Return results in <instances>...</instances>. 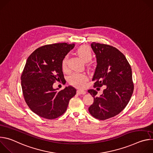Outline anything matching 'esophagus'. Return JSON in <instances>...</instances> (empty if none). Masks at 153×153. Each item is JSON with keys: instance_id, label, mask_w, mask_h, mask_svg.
<instances>
[{"instance_id": "1", "label": "esophagus", "mask_w": 153, "mask_h": 153, "mask_svg": "<svg viewBox=\"0 0 153 153\" xmlns=\"http://www.w3.org/2000/svg\"><path fill=\"white\" fill-rule=\"evenodd\" d=\"M77 94L80 95V94H86V91H83V90H77Z\"/></svg>"}]
</instances>
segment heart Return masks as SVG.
I'll list each match as a JSON object with an SVG mask.
<instances>
[{
    "label": "heart",
    "mask_w": 153,
    "mask_h": 153,
    "mask_svg": "<svg viewBox=\"0 0 153 153\" xmlns=\"http://www.w3.org/2000/svg\"><path fill=\"white\" fill-rule=\"evenodd\" d=\"M77 55L85 62H88L92 58V53L90 48L86 45H82L78 48L76 51ZM68 56H65L62 62L63 69H65L67 67ZM87 80V77L84 74H74L70 77L71 83L79 88H81L85 85Z\"/></svg>",
    "instance_id": "1"
}]
</instances>
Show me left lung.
<instances>
[{"label": "left lung", "instance_id": "1", "mask_svg": "<svg viewBox=\"0 0 153 153\" xmlns=\"http://www.w3.org/2000/svg\"><path fill=\"white\" fill-rule=\"evenodd\" d=\"M91 47L97 60L92 79L94 87L104 86L105 89L99 97L96 96V90L88 91L94 98L88 110L94 117L106 120L119 114L132 96L134 85L131 68L123 54L117 48L96 42H93Z\"/></svg>", "mask_w": 153, "mask_h": 153}]
</instances>
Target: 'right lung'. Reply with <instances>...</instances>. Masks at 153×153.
I'll return each mask as SVG.
<instances>
[{"label":"right lung","mask_w":153,"mask_h":153,"mask_svg":"<svg viewBox=\"0 0 153 153\" xmlns=\"http://www.w3.org/2000/svg\"><path fill=\"white\" fill-rule=\"evenodd\" d=\"M74 43H54L36 49L27 59L21 76L25 100L31 110L41 117L54 119L66 111L70 100L76 94L72 86L53 88L56 81H63L62 62Z\"/></svg>","instance_id":"obj_1"}]
</instances>
